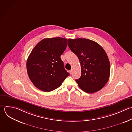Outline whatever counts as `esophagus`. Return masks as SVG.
<instances>
[{
  "label": "esophagus",
  "instance_id": "obj_1",
  "mask_svg": "<svg viewBox=\"0 0 132 132\" xmlns=\"http://www.w3.org/2000/svg\"><path fill=\"white\" fill-rule=\"evenodd\" d=\"M69 72H70V74H72V72H73V69H71V70H70Z\"/></svg>",
  "mask_w": 132,
  "mask_h": 132
}]
</instances>
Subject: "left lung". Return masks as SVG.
<instances>
[{"label": "left lung", "instance_id": "1", "mask_svg": "<svg viewBox=\"0 0 132 132\" xmlns=\"http://www.w3.org/2000/svg\"><path fill=\"white\" fill-rule=\"evenodd\" d=\"M68 42L81 65V76L76 79L80 88L89 93L102 89L110 75V62L105 50L97 43L87 39H69Z\"/></svg>", "mask_w": 132, "mask_h": 132}]
</instances>
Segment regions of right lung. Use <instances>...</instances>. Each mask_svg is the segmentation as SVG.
<instances>
[{
	"label": "right lung",
	"instance_id": "add662e5",
	"mask_svg": "<svg viewBox=\"0 0 132 132\" xmlns=\"http://www.w3.org/2000/svg\"><path fill=\"white\" fill-rule=\"evenodd\" d=\"M67 45V39L57 37L43 39L34 48L26 67L28 76L37 88L44 92L53 91L70 75L60 58Z\"/></svg>",
	"mask_w": 132,
	"mask_h": 132
}]
</instances>
